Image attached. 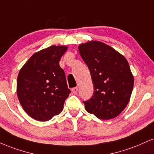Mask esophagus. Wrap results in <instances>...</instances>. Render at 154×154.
Masks as SVG:
<instances>
[{"label": "esophagus", "instance_id": "34e87169", "mask_svg": "<svg viewBox=\"0 0 154 154\" xmlns=\"http://www.w3.org/2000/svg\"><path fill=\"white\" fill-rule=\"evenodd\" d=\"M72 93H73L75 95H77V92H78V88H77V87L73 88H72Z\"/></svg>", "mask_w": 154, "mask_h": 154}]
</instances>
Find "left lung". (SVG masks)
I'll use <instances>...</instances> for the list:
<instances>
[{"mask_svg": "<svg viewBox=\"0 0 154 154\" xmlns=\"http://www.w3.org/2000/svg\"><path fill=\"white\" fill-rule=\"evenodd\" d=\"M78 49L94 87L92 98L83 102L86 111L100 119L116 117L126 108L133 89L134 77L128 60L98 40L81 43Z\"/></svg>", "mask_w": 154, "mask_h": 154, "instance_id": "8db88e82", "label": "left lung"}]
</instances>
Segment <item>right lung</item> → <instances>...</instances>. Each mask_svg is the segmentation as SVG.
I'll return each instance as SVG.
<instances>
[{
	"instance_id": "1",
	"label": "right lung",
	"mask_w": 154,
	"mask_h": 154,
	"mask_svg": "<svg viewBox=\"0 0 154 154\" xmlns=\"http://www.w3.org/2000/svg\"><path fill=\"white\" fill-rule=\"evenodd\" d=\"M67 49L66 45H53L38 51L19 72L17 96L23 109L32 119L48 121L63 110L70 91L59 61Z\"/></svg>"
}]
</instances>
